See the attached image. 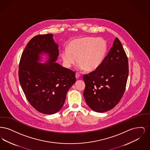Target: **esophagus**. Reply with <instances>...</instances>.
<instances>
[{
    "instance_id": "1",
    "label": "esophagus",
    "mask_w": 150,
    "mask_h": 150,
    "mask_svg": "<svg viewBox=\"0 0 150 150\" xmlns=\"http://www.w3.org/2000/svg\"><path fill=\"white\" fill-rule=\"evenodd\" d=\"M75 76H76V78L79 79L80 76H81V75L79 74V73H76V74H75Z\"/></svg>"
}]
</instances>
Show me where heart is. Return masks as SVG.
Wrapping results in <instances>:
<instances>
[{
  "instance_id": "heart-1",
  "label": "heart",
  "mask_w": 150,
  "mask_h": 150,
  "mask_svg": "<svg viewBox=\"0 0 150 150\" xmlns=\"http://www.w3.org/2000/svg\"><path fill=\"white\" fill-rule=\"evenodd\" d=\"M107 50L108 44L105 39L86 36L71 40L67 45V50L62 51L61 56L66 67H71L76 58L79 69L92 71L102 64Z\"/></svg>"
}]
</instances>
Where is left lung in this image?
<instances>
[{
	"label": "left lung",
	"mask_w": 150,
	"mask_h": 150,
	"mask_svg": "<svg viewBox=\"0 0 150 150\" xmlns=\"http://www.w3.org/2000/svg\"><path fill=\"white\" fill-rule=\"evenodd\" d=\"M128 73V57L116 38L100 67L83 75L86 84L83 95L88 106L97 112L114 108L124 93Z\"/></svg>",
	"instance_id": "obj_1"
}]
</instances>
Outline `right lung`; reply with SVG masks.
I'll return each mask as SVG.
<instances>
[{
	"instance_id": "obj_1",
	"label": "right lung",
	"mask_w": 150,
	"mask_h": 150,
	"mask_svg": "<svg viewBox=\"0 0 150 150\" xmlns=\"http://www.w3.org/2000/svg\"><path fill=\"white\" fill-rule=\"evenodd\" d=\"M42 52L50 56L45 64L37 61ZM58 46L53 35L33 38L23 51L18 69V78L30 104L44 114H53L64 105L66 94L75 82V72L56 62Z\"/></svg>"
}]
</instances>
